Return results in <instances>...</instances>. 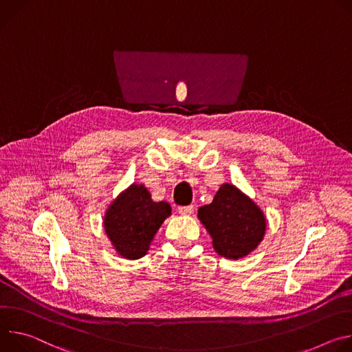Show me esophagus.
Segmentation results:
<instances>
[{
	"instance_id": "esophagus-1",
	"label": "esophagus",
	"mask_w": 352,
	"mask_h": 352,
	"mask_svg": "<svg viewBox=\"0 0 352 352\" xmlns=\"http://www.w3.org/2000/svg\"><path fill=\"white\" fill-rule=\"evenodd\" d=\"M194 211L192 206H186V207H179V214L180 215H191Z\"/></svg>"
}]
</instances>
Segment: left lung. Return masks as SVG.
<instances>
[{"mask_svg":"<svg viewBox=\"0 0 352 352\" xmlns=\"http://www.w3.org/2000/svg\"><path fill=\"white\" fill-rule=\"evenodd\" d=\"M197 217L212 238L214 250L226 258L248 256L265 235L267 219L261 208L230 183L219 187L212 203L200 207Z\"/></svg>","mask_w":352,"mask_h":352,"instance_id":"8db88e82","label":"left lung"}]
</instances>
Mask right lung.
I'll return each mask as SVG.
<instances>
[{
  "mask_svg": "<svg viewBox=\"0 0 352 352\" xmlns=\"http://www.w3.org/2000/svg\"><path fill=\"white\" fill-rule=\"evenodd\" d=\"M170 214L166 201H153L144 184L133 183L109 206L103 228L117 253L137 260L146 254L155 233Z\"/></svg>",
  "mask_w": 352,
  "mask_h": 352,
  "instance_id": "1",
  "label": "right lung"
}]
</instances>
